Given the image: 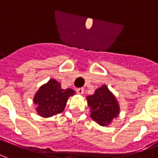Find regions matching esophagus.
I'll return each instance as SVG.
<instances>
[{
    "label": "esophagus",
    "mask_w": 158,
    "mask_h": 158,
    "mask_svg": "<svg viewBox=\"0 0 158 158\" xmlns=\"http://www.w3.org/2000/svg\"><path fill=\"white\" fill-rule=\"evenodd\" d=\"M77 92L78 94H83L84 92V89L82 87H81V88H77Z\"/></svg>",
    "instance_id": "esophagus-1"
}]
</instances>
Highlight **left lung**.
<instances>
[{
  "label": "left lung",
  "instance_id": "8db88e82",
  "mask_svg": "<svg viewBox=\"0 0 158 158\" xmlns=\"http://www.w3.org/2000/svg\"><path fill=\"white\" fill-rule=\"evenodd\" d=\"M91 117L102 127L110 125L120 113L119 103L106 85L95 91L94 94L86 97Z\"/></svg>",
  "mask_w": 158,
  "mask_h": 158
}]
</instances>
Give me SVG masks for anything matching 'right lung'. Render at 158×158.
<instances>
[{
	"mask_svg": "<svg viewBox=\"0 0 158 158\" xmlns=\"http://www.w3.org/2000/svg\"><path fill=\"white\" fill-rule=\"evenodd\" d=\"M75 95L71 88L62 89L55 79H50L39 88L34 96L33 102L36 105V112L42 117H50L64 111L67 100Z\"/></svg>",
	"mask_w": 158,
	"mask_h": 158,
	"instance_id": "1",
	"label": "right lung"
}]
</instances>
